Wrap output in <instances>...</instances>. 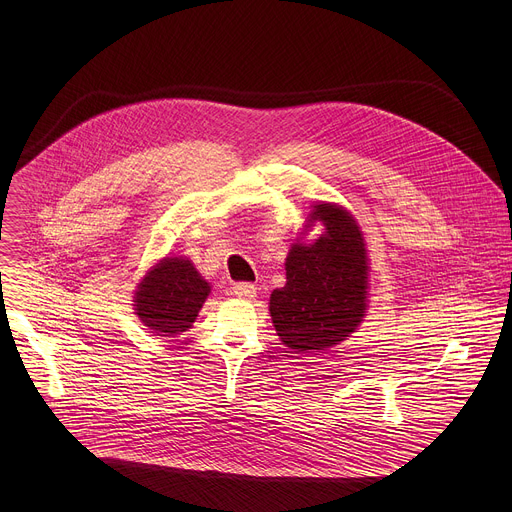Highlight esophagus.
I'll use <instances>...</instances> for the list:
<instances>
[{
    "mask_svg": "<svg viewBox=\"0 0 512 512\" xmlns=\"http://www.w3.org/2000/svg\"><path fill=\"white\" fill-rule=\"evenodd\" d=\"M232 295L240 297V299H254L256 297V286L248 284V282H238L232 286Z\"/></svg>",
    "mask_w": 512,
    "mask_h": 512,
    "instance_id": "1",
    "label": "esophagus"
}]
</instances>
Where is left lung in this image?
Masks as SVG:
<instances>
[{
	"mask_svg": "<svg viewBox=\"0 0 512 512\" xmlns=\"http://www.w3.org/2000/svg\"><path fill=\"white\" fill-rule=\"evenodd\" d=\"M311 219L327 234L293 244L286 286L274 290V327L293 353H321L349 337L363 321L368 288L365 240L355 219L337 205H317Z\"/></svg>",
	"mask_w": 512,
	"mask_h": 512,
	"instance_id": "1",
	"label": "left lung"
}]
</instances>
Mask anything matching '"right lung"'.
Returning <instances> with one entry per match:
<instances>
[{
    "instance_id": "right-lung-1",
    "label": "right lung",
    "mask_w": 512,
    "mask_h": 512,
    "mask_svg": "<svg viewBox=\"0 0 512 512\" xmlns=\"http://www.w3.org/2000/svg\"><path fill=\"white\" fill-rule=\"evenodd\" d=\"M211 286L185 258H165L136 292V313L157 335L187 331L203 307Z\"/></svg>"
}]
</instances>
